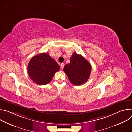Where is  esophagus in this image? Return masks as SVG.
Listing matches in <instances>:
<instances>
[{
    "mask_svg": "<svg viewBox=\"0 0 132 132\" xmlns=\"http://www.w3.org/2000/svg\"><path fill=\"white\" fill-rule=\"evenodd\" d=\"M64 65H65V64H64V63H62V64H61V69H63V68H64Z\"/></svg>",
    "mask_w": 132,
    "mask_h": 132,
    "instance_id": "34e87169",
    "label": "esophagus"
}]
</instances>
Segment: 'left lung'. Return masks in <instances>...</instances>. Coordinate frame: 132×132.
Returning <instances> with one entry per match:
<instances>
[{
	"mask_svg": "<svg viewBox=\"0 0 132 132\" xmlns=\"http://www.w3.org/2000/svg\"><path fill=\"white\" fill-rule=\"evenodd\" d=\"M64 71L72 84L80 86L89 78L91 66L82 56L75 52L70 59V63L64 66Z\"/></svg>",
	"mask_w": 132,
	"mask_h": 132,
	"instance_id": "1",
	"label": "left lung"
}]
</instances>
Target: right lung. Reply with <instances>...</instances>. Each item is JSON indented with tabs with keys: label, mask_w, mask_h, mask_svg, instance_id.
<instances>
[{
	"label": "right lung",
	"mask_w": 132,
	"mask_h": 132,
	"mask_svg": "<svg viewBox=\"0 0 132 132\" xmlns=\"http://www.w3.org/2000/svg\"><path fill=\"white\" fill-rule=\"evenodd\" d=\"M60 66L47 53L35 55L30 60L28 66V73L30 78L37 85H45L52 80Z\"/></svg>",
	"instance_id": "obj_1"
}]
</instances>
